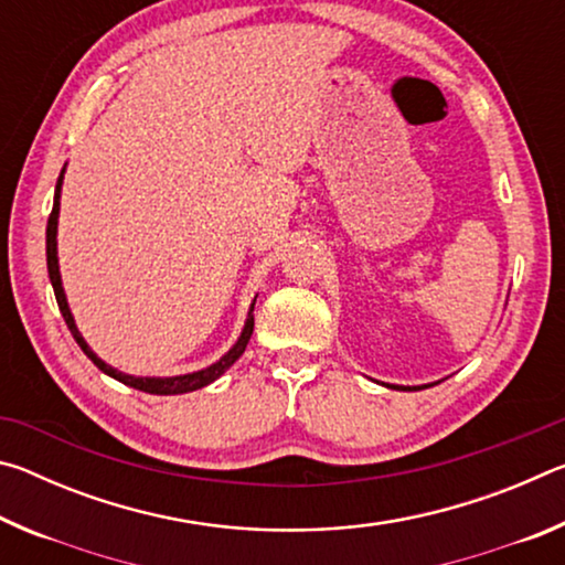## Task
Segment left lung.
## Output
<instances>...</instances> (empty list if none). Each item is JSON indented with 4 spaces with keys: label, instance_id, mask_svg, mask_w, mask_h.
I'll return each mask as SVG.
<instances>
[{
    "label": "left lung",
    "instance_id": "1",
    "mask_svg": "<svg viewBox=\"0 0 565 565\" xmlns=\"http://www.w3.org/2000/svg\"><path fill=\"white\" fill-rule=\"evenodd\" d=\"M438 384V381H436ZM386 386V384H384ZM428 386H434V384H426V386H388V388H404V391H420V388H428Z\"/></svg>",
    "mask_w": 565,
    "mask_h": 565
}]
</instances>
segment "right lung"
Masks as SVG:
<instances>
[{"instance_id":"obj_1","label":"right lung","mask_w":565,"mask_h":565,"mask_svg":"<svg viewBox=\"0 0 565 565\" xmlns=\"http://www.w3.org/2000/svg\"><path fill=\"white\" fill-rule=\"evenodd\" d=\"M64 171L66 164L62 169L60 179H56V189H54V206H52V214H50V222H46V269H50V281L54 286V296H56V303H60V311L66 321V327H70L74 341L79 343V349L87 353V356L94 361V366L104 374L121 381V384H127L137 391H145V394H154V396H174V394H189V391H196V388H204L216 381L218 376L224 374V371L232 366V363L242 356L246 351V343L252 339L254 333V303L248 306V317L244 321V329H242V337L236 339V343L232 349H228L222 359L214 361L212 366H206L202 371H191V374H181V376H131V374H124V371L109 366L107 361H102L97 353L89 349V343L84 341V337L76 329L74 317H72V309L70 303H66V294H64V286H62V274H60V256H56V224H60V199H62V181H64ZM256 301V299H254Z\"/></svg>"}]
</instances>
